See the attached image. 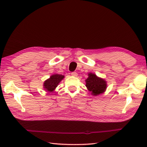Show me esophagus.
Here are the masks:
<instances>
[{
	"label": "esophagus",
	"mask_w": 147,
	"mask_h": 147,
	"mask_svg": "<svg viewBox=\"0 0 147 147\" xmlns=\"http://www.w3.org/2000/svg\"><path fill=\"white\" fill-rule=\"evenodd\" d=\"M71 75L73 76L76 77V76H78V73H76V72H72V73H71Z\"/></svg>",
	"instance_id": "1"
}]
</instances>
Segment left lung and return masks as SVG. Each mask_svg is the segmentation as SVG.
<instances>
[{"label": "left lung", "mask_w": 147, "mask_h": 147, "mask_svg": "<svg viewBox=\"0 0 147 147\" xmlns=\"http://www.w3.org/2000/svg\"><path fill=\"white\" fill-rule=\"evenodd\" d=\"M86 86L93 95H98L104 93L107 88L106 82L96 76L95 74H88V78L86 80Z\"/></svg>", "instance_id": "8db88e82"}]
</instances>
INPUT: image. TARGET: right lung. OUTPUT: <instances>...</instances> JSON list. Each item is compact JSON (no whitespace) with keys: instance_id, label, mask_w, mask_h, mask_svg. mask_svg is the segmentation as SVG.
I'll return each mask as SVG.
<instances>
[{"instance_id":"obj_1","label":"right lung","mask_w":147,"mask_h":147,"mask_svg":"<svg viewBox=\"0 0 147 147\" xmlns=\"http://www.w3.org/2000/svg\"><path fill=\"white\" fill-rule=\"evenodd\" d=\"M64 76L62 74H55L51 76L50 78L47 80L43 84V88L45 89L46 91L52 92L53 90L57 87L58 84L60 83L61 81L64 78Z\"/></svg>"}]
</instances>
